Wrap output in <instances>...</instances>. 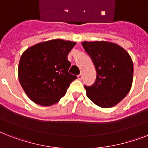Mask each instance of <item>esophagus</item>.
Returning a JSON list of instances; mask_svg holds the SVG:
<instances>
[{"label":"esophagus","mask_w":148,"mask_h":148,"mask_svg":"<svg viewBox=\"0 0 148 148\" xmlns=\"http://www.w3.org/2000/svg\"><path fill=\"white\" fill-rule=\"evenodd\" d=\"M77 78H78V80H81L82 79V74H80L79 75H77Z\"/></svg>","instance_id":"esophagus-1"}]
</instances>
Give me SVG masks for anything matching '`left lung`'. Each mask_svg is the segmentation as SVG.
Listing matches in <instances>:
<instances>
[{
	"mask_svg": "<svg viewBox=\"0 0 148 148\" xmlns=\"http://www.w3.org/2000/svg\"><path fill=\"white\" fill-rule=\"evenodd\" d=\"M82 45L97 71L94 84L84 85L87 96L101 108L114 107L131 90L134 73L131 56L114 43L84 41Z\"/></svg>",
	"mask_w": 148,
	"mask_h": 148,
	"instance_id": "8db88e82",
	"label": "left lung"
}]
</instances>
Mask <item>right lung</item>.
Returning <instances> with one entry per match:
<instances>
[{
    "label": "right lung",
    "mask_w": 148,
    "mask_h": 148,
    "mask_svg": "<svg viewBox=\"0 0 148 148\" xmlns=\"http://www.w3.org/2000/svg\"><path fill=\"white\" fill-rule=\"evenodd\" d=\"M76 42L60 39L41 42L22 53L18 78L27 97L34 103L51 106L60 101L77 76L68 72L67 55Z\"/></svg>",
    "instance_id": "add662e5"
}]
</instances>
